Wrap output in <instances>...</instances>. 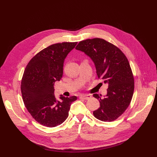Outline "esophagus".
Instances as JSON below:
<instances>
[{"instance_id":"esophagus-1","label":"esophagus","mask_w":157,"mask_h":157,"mask_svg":"<svg viewBox=\"0 0 157 157\" xmlns=\"http://www.w3.org/2000/svg\"><path fill=\"white\" fill-rule=\"evenodd\" d=\"M91 95H82V96H80V98L81 99H88L90 98H91Z\"/></svg>"}]
</instances>
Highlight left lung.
Returning <instances> with one entry per match:
<instances>
[{"instance_id":"obj_1","label":"left lung","mask_w":157,"mask_h":157,"mask_svg":"<svg viewBox=\"0 0 157 157\" xmlns=\"http://www.w3.org/2000/svg\"><path fill=\"white\" fill-rule=\"evenodd\" d=\"M75 48L92 60L98 78L108 84L103 98L93 95L100 103L94 117L104 122L116 120L129 106L134 94V76L128 59L117 46L99 38L80 41Z\"/></svg>"}]
</instances>
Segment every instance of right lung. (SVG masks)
Masks as SVG:
<instances>
[{
	"mask_svg": "<svg viewBox=\"0 0 157 157\" xmlns=\"http://www.w3.org/2000/svg\"><path fill=\"white\" fill-rule=\"evenodd\" d=\"M77 42L49 46L30 60L21 84L23 100L34 119L46 127L58 126L67 119L71 103L77 98L54 96V83L63 76V63Z\"/></svg>",
	"mask_w": 157,
	"mask_h": 157,
	"instance_id": "right-lung-1",
	"label": "right lung"
}]
</instances>
